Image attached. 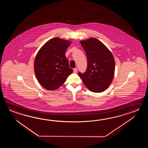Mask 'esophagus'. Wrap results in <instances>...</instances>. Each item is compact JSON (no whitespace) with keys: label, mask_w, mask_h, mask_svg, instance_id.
Wrapping results in <instances>:
<instances>
[{"label":"esophagus","mask_w":148,"mask_h":148,"mask_svg":"<svg viewBox=\"0 0 148 148\" xmlns=\"http://www.w3.org/2000/svg\"><path fill=\"white\" fill-rule=\"evenodd\" d=\"M77 70H78V69H77V68H74V69H73V73H77Z\"/></svg>","instance_id":"esophagus-1"}]
</instances>
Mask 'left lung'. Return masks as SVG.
<instances>
[{
    "mask_svg": "<svg viewBox=\"0 0 148 148\" xmlns=\"http://www.w3.org/2000/svg\"><path fill=\"white\" fill-rule=\"evenodd\" d=\"M80 43L87 58V68L84 73H78L83 83L94 92L105 91L110 85L115 72L113 56L101 42L89 38Z\"/></svg>",
    "mask_w": 148,
    "mask_h": 148,
    "instance_id": "obj_1",
    "label": "left lung"
}]
</instances>
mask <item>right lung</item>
I'll return each instance as SVG.
<instances>
[{
	"label": "right lung",
	"instance_id": "right-lung-1",
	"mask_svg": "<svg viewBox=\"0 0 148 148\" xmlns=\"http://www.w3.org/2000/svg\"><path fill=\"white\" fill-rule=\"evenodd\" d=\"M70 44V41L53 38L38 51L34 68L38 82L43 88L49 90L57 89L73 73L65 56Z\"/></svg>",
	"mask_w": 148,
	"mask_h": 148
}]
</instances>
